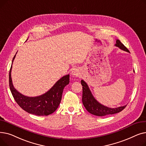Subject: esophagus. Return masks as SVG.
Here are the masks:
<instances>
[{
	"mask_svg": "<svg viewBox=\"0 0 146 146\" xmlns=\"http://www.w3.org/2000/svg\"><path fill=\"white\" fill-rule=\"evenodd\" d=\"M71 74L73 76V77H78L79 76V72L78 70V69L77 68H74L73 70L71 72Z\"/></svg>",
	"mask_w": 146,
	"mask_h": 146,
	"instance_id": "esophagus-1",
	"label": "esophagus"
}]
</instances>
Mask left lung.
Instances as JSON below:
<instances>
[{
  "instance_id": "1",
  "label": "left lung",
  "mask_w": 146,
  "mask_h": 146,
  "mask_svg": "<svg viewBox=\"0 0 146 146\" xmlns=\"http://www.w3.org/2000/svg\"><path fill=\"white\" fill-rule=\"evenodd\" d=\"M116 47H118L121 50L129 52V50L125 46L121 43L119 40H117L116 44L115 45ZM81 84L83 88V94H82V102L85 107L86 110L90 113L96 116L102 117L105 116L107 115H111L118 113L123 110L127 105L117 107V108H111L109 107L105 106L101 104L98 102L93 95L92 94L89 88L87 83L83 80H81Z\"/></svg>"
}]
</instances>
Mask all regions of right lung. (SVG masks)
<instances>
[{
	"mask_svg": "<svg viewBox=\"0 0 146 146\" xmlns=\"http://www.w3.org/2000/svg\"><path fill=\"white\" fill-rule=\"evenodd\" d=\"M16 54L13 58L9 75V88L15 101L22 109L29 113L38 116H47L53 113L57 109L60 104L63 89L70 81V75L64 76L48 91L43 95L35 97L25 96L15 89L11 78L12 63Z\"/></svg>",
	"mask_w": 146,
	"mask_h": 146,
	"instance_id": "1",
	"label": "right lung"
}]
</instances>
